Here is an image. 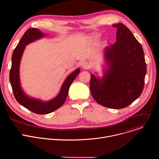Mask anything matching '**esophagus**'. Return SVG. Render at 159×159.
<instances>
[{"mask_svg": "<svg viewBox=\"0 0 159 159\" xmlns=\"http://www.w3.org/2000/svg\"><path fill=\"white\" fill-rule=\"evenodd\" d=\"M82 66L83 69H89V68L90 67V64L89 62L85 61H84L82 63Z\"/></svg>", "mask_w": 159, "mask_h": 159, "instance_id": "esophagus-1", "label": "esophagus"}]
</instances>
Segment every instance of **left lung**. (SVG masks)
Returning a JSON list of instances; mask_svg holds the SVG:
<instances>
[{
	"instance_id": "1",
	"label": "left lung",
	"mask_w": 159,
	"mask_h": 159,
	"mask_svg": "<svg viewBox=\"0 0 159 159\" xmlns=\"http://www.w3.org/2000/svg\"><path fill=\"white\" fill-rule=\"evenodd\" d=\"M117 28L116 41L105 49L109 69L99 80L91 75L90 90L99 104L122 109L141 95L144 87L147 65L142 45L123 24Z\"/></svg>"
}]
</instances>
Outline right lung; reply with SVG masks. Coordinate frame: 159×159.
Here are the masks:
<instances>
[{
  "instance_id": "add662e5",
  "label": "right lung",
  "mask_w": 159,
  "mask_h": 159,
  "mask_svg": "<svg viewBox=\"0 0 159 159\" xmlns=\"http://www.w3.org/2000/svg\"><path fill=\"white\" fill-rule=\"evenodd\" d=\"M44 36V34L36 28H30L25 32L13 52L9 74L10 82L17 101L22 106L38 115L48 114L62 106L66 99L72 82L80 72V69H77L68 76L61 86L58 95L50 101L42 102L40 100L34 99L26 96L22 91L19 80V65L22 55L27 44Z\"/></svg>"
}]
</instances>
